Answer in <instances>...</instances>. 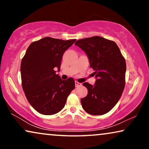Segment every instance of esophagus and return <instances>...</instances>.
Here are the masks:
<instances>
[{
  "label": "esophagus",
  "mask_w": 149,
  "mask_h": 149,
  "mask_svg": "<svg viewBox=\"0 0 149 149\" xmlns=\"http://www.w3.org/2000/svg\"><path fill=\"white\" fill-rule=\"evenodd\" d=\"M82 85V83L78 82V81H75V86L76 87H80Z\"/></svg>",
  "instance_id": "obj_1"
}]
</instances>
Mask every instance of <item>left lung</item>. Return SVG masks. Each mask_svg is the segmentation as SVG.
Wrapping results in <instances>:
<instances>
[{
	"instance_id": "1",
	"label": "left lung",
	"mask_w": 149,
	"mask_h": 149,
	"mask_svg": "<svg viewBox=\"0 0 149 149\" xmlns=\"http://www.w3.org/2000/svg\"><path fill=\"white\" fill-rule=\"evenodd\" d=\"M75 45L88 56L97 79L94 86L83 83L88 90L81 99L83 109L92 115L109 112L121 97L125 85V60L113 40L95 36L77 40Z\"/></svg>"
}]
</instances>
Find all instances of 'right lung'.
I'll list each match as a JSON object with an SVG mask.
<instances>
[{"label":"right lung","instance_id":"add662e5","mask_svg":"<svg viewBox=\"0 0 149 149\" xmlns=\"http://www.w3.org/2000/svg\"><path fill=\"white\" fill-rule=\"evenodd\" d=\"M75 40L45 37L32 42L22 58V88L30 105L42 115L59 113L74 89V79L62 80L55 68L60 70L63 54Z\"/></svg>","mask_w":149,"mask_h":149}]
</instances>
